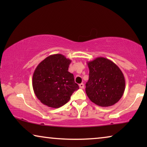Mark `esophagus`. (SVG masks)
<instances>
[{"mask_svg":"<svg viewBox=\"0 0 147 147\" xmlns=\"http://www.w3.org/2000/svg\"><path fill=\"white\" fill-rule=\"evenodd\" d=\"M79 87H80V88H81V89H84V84H83V83H82V84H80L79 85Z\"/></svg>","mask_w":147,"mask_h":147,"instance_id":"34e87169","label":"esophagus"}]
</instances>
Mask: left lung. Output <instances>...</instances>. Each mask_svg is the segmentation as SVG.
Listing matches in <instances>:
<instances>
[{
	"label": "left lung",
	"mask_w": 147,
	"mask_h": 147,
	"mask_svg": "<svg viewBox=\"0 0 147 147\" xmlns=\"http://www.w3.org/2000/svg\"><path fill=\"white\" fill-rule=\"evenodd\" d=\"M87 63L89 74L86 93L89 98L101 107L114 105L125 89L123 72L115 63L104 57H98Z\"/></svg>",
	"instance_id": "1"
}]
</instances>
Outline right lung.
Wrapping results in <instances>:
<instances>
[{
	"instance_id": "obj_1",
	"label": "right lung",
	"mask_w": 147,
	"mask_h": 147,
	"mask_svg": "<svg viewBox=\"0 0 147 147\" xmlns=\"http://www.w3.org/2000/svg\"><path fill=\"white\" fill-rule=\"evenodd\" d=\"M71 60L61 54L51 55L38 64L32 76L34 93L44 105L58 108L70 100L79 86L68 71Z\"/></svg>"
}]
</instances>
